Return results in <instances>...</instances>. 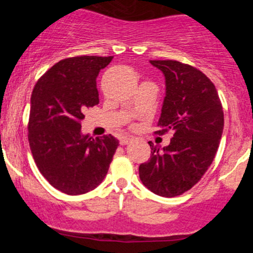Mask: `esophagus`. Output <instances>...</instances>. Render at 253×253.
I'll return each instance as SVG.
<instances>
[{
    "instance_id": "1",
    "label": "esophagus",
    "mask_w": 253,
    "mask_h": 253,
    "mask_svg": "<svg viewBox=\"0 0 253 253\" xmlns=\"http://www.w3.org/2000/svg\"><path fill=\"white\" fill-rule=\"evenodd\" d=\"M133 138H129V136H124V138L120 139V144L121 145H128L129 143H132Z\"/></svg>"
}]
</instances>
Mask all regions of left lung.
Returning a JSON list of instances; mask_svg holds the SVG:
<instances>
[{"label": "left lung", "instance_id": "obj_1", "mask_svg": "<svg viewBox=\"0 0 253 253\" xmlns=\"http://www.w3.org/2000/svg\"><path fill=\"white\" fill-rule=\"evenodd\" d=\"M150 63L165 77L157 133L170 130L172 138L163 149L149 143L151 157L140 164L139 176L152 193L173 197L193 188L213 162L223 130L222 106L203 72L177 60Z\"/></svg>", "mask_w": 253, "mask_h": 253}]
</instances>
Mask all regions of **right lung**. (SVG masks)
<instances>
[{"mask_svg":"<svg viewBox=\"0 0 253 253\" xmlns=\"http://www.w3.org/2000/svg\"><path fill=\"white\" fill-rule=\"evenodd\" d=\"M113 57L63 59L38 81L31 96L28 140L40 172L56 189L81 195L108 172L119 146L113 135L83 134L84 110L98 103L96 78Z\"/></svg>","mask_w":253,"mask_h":253,"instance_id":"obj_1","label":"right lung"}]
</instances>
